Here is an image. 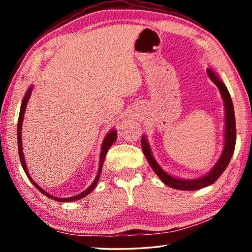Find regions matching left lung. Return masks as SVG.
<instances>
[{"label": "left lung", "instance_id": "left-lung-1", "mask_svg": "<svg viewBox=\"0 0 252 252\" xmlns=\"http://www.w3.org/2000/svg\"><path fill=\"white\" fill-rule=\"evenodd\" d=\"M207 73L209 78L215 83L217 87H218L219 91L222 95V99L224 101V110H225V126H224V148L222 151V155H221L220 159L217 162L215 167H213L210 172H209L207 176L193 179V180H188V179H178L172 176H170L165 171L161 169L159 164L157 163V161L153 158L150 147H149V143L147 141L146 136H142L141 138V146H142V151L146 156L149 164L151 165L153 171L157 173V176L161 179V181L171 188L178 190H199L201 188L211 186L213 182L218 180L219 177L223 173V171L227 169L230 160H231V157L233 155L234 147H236V118H234V111H233V104L231 96L229 94V91L225 85L223 84L222 81H221L218 76L216 75L215 72L212 70L208 69Z\"/></svg>", "mask_w": 252, "mask_h": 252}]
</instances>
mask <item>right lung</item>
Segmentation results:
<instances>
[{
	"label": "right lung",
	"mask_w": 252,
	"mask_h": 252,
	"mask_svg": "<svg viewBox=\"0 0 252 252\" xmlns=\"http://www.w3.org/2000/svg\"><path fill=\"white\" fill-rule=\"evenodd\" d=\"M32 88L33 87H30L29 90L25 93V95L23 97V101H22V104H21V109H20V116H19V121H18V148H19V156H20V161H21V164H22L23 170L25 174H27L28 178L30 179V181L33 183V186L37 188L39 191H41L42 193L46 197H49L50 199H53L55 201H59V202H69V201H75V200H79V199H82L85 195H88L89 193H91L93 189H94L97 181H99V178H100V173H101V170H102V165H103V161H104V158L106 156V152H108L109 148L112 146V144L117 141V131L116 130H112L110 131L108 134L103 140V143H102V149H101V153H100V165H99V170H97V174L94 179V181L91 183V186L88 188L87 190H84L83 192H81L80 194H76L74 197H70V198H57V197H53V195L49 194L46 191H44L42 188H40L39 186L36 185L35 182L33 181V179L30 177L29 171L27 169V164H25V160H24V155H23V151H22V138H21V133H22V123H23V118H24V112H25V109H27V104H28V101L30 99V96H31V93H32Z\"/></svg>",
	"instance_id": "1"
}]
</instances>
